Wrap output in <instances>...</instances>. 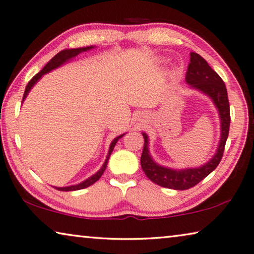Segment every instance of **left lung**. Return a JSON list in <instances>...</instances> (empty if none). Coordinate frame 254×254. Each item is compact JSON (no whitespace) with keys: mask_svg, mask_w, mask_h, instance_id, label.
Wrapping results in <instances>:
<instances>
[{"mask_svg":"<svg viewBox=\"0 0 254 254\" xmlns=\"http://www.w3.org/2000/svg\"><path fill=\"white\" fill-rule=\"evenodd\" d=\"M185 79L186 83L190 85V87L200 89L201 92L205 93L206 95L211 97L213 103L216 104L221 120V137L217 153L204 166L192 168V169L173 170L159 166L152 160L149 153V146H147L149 140L145 132H143L144 146L142 157H140V166L143 171L147 178L157 185L178 190H189L195 186L216 169L224 154L226 140L229 132V125H231V110H229L228 95L225 83L200 54L190 52V62L187 68Z\"/></svg>","mask_w":254,"mask_h":254,"instance_id":"left-lung-1","label":"left lung"}]
</instances>
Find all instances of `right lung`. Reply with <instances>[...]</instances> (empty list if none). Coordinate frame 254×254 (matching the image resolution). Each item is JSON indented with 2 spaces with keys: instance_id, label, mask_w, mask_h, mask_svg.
Instances as JSON below:
<instances>
[{
  "instance_id": "right-lung-1",
  "label": "right lung",
  "mask_w": 254,
  "mask_h": 254,
  "mask_svg": "<svg viewBox=\"0 0 254 254\" xmlns=\"http://www.w3.org/2000/svg\"><path fill=\"white\" fill-rule=\"evenodd\" d=\"M92 48H93V46H87V48H79V49L64 50V51H61V52L58 53L57 56H54V57L52 58V59H51V60L48 62V64H45V67L43 68L40 72L36 73V75H35V76L32 78V79H30V81L28 83V85H27V86H26L25 93H23L22 101L26 99V96H27V94H28V92L30 91V88H32V87L34 86V85L37 83V80L40 79V78H41L43 75H44V73L49 72V71H51V70L56 69V68H58V67H60V65H61V64H64L65 61H68L69 59H71V58L78 56V54H80L81 52H85V51L91 50ZM123 136H124V134H123V135H120V136H118V137H116L114 140H112V143H111V145H110V149H109L108 157H107V159H105V162L103 163L102 168H101V169H100L99 171H97V173H96L95 175H93L92 177H89L88 179H86V181L83 182V183H80V184H78V185L68 186V187H56V189H57V190H64V192H69V190H83V189H86V187H88V186L93 185V184H94L95 182L99 181V179L101 178V176H102V175H103L104 170H105V168H107L108 160H109V158H110V155H111V153H112V151H114V147H115V145H116V143L118 142V139H119V138H122Z\"/></svg>"
}]
</instances>
